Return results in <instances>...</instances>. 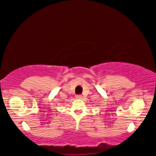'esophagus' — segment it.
<instances>
[{
	"mask_svg": "<svg viewBox=\"0 0 156 156\" xmlns=\"http://www.w3.org/2000/svg\"><path fill=\"white\" fill-rule=\"evenodd\" d=\"M76 98L77 99H81L82 98H83V96H82L81 95H77L76 96Z\"/></svg>",
	"mask_w": 156,
	"mask_h": 156,
	"instance_id": "esophagus-1",
	"label": "esophagus"
}]
</instances>
